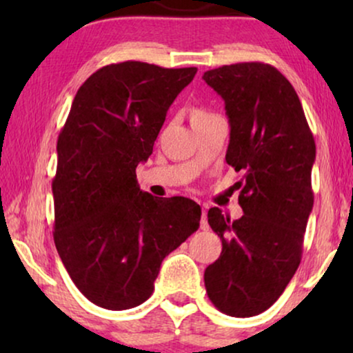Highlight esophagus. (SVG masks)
<instances>
[{
  "instance_id": "34e87169",
  "label": "esophagus",
  "mask_w": 353,
  "mask_h": 353,
  "mask_svg": "<svg viewBox=\"0 0 353 353\" xmlns=\"http://www.w3.org/2000/svg\"><path fill=\"white\" fill-rule=\"evenodd\" d=\"M201 230H204V231L209 230V223H207V210H205V207H202V216H201Z\"/></svg>"
}]
</instances>
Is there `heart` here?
Returning a JSON list of instances; mask_svg holds the SVG:
<instances>
[{
  "label": "heart",
  "mask_w": 353,
  "mask_h": 353,
  "mask_svg": "<svg viewBox=\"0 0 353 353\" xmlns=\"http://www.w3.org/2000/svg\"><path fill=\"white\" fill-rule=\"evenodd\" d=\"M197 115H209V114H205V112H202V110H197V112L194 114V117H197Z\"/></svg>",
  "instance_id": "1"
}]
</instances>
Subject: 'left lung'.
Here are the masks:
<instances>
[{
	"label": "left lung",
	"instance_id": "8db88e82",
	"mask_svg": "<svg viewBox=\"0 0 353 353\" xmlns=\"http://www.w3.org/2000/svg\"><path fill=\"white\" fill-rule=\"evenodd\" d=\"M230 120L226 162L243 172L239 205L230 220L207 214L221 254L204 273L207 296L221 313L248 318L273 305L301 263L313 207L315 139L301 99L276 67L238 62L204 72Z\"/></svg>",
	"mask_w": 353,
	"mask_h": 353
}]
</instances>
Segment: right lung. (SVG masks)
Returning a JSON list of instances; mask_svg holds the SVG:
<instances>
[{
	"label": "right lung",
	"instance_id": "1",
	"mask_svg": "<svg viewBox=\"0 0 353 353\" xmlns=\"http://www.w3.org/2000/svg\"><path fill=\"white\" fill-rule=\"evenodd\" d=\"M196 72L127 61L101 67L77 91L57 138L52 236L94 305L127 310L148 301L162 260L199 228L194 201L159 199L137 181L138 163Z\"/></svg>",
	"mask_w": 353,
	"mask_h": 353
}]
</instances>
